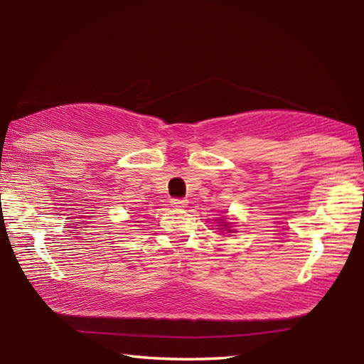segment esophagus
I'll return each instance as SVG.
<instances>
[{
  "label": "esophagus",
  "mask_w": 364,
  "mask_h": 364,
  "mask_svg": "<svg viewBox=\"0 0 364 364\" xmlns=\"http://www.w3.org/2000/svg\"><path fill=\"white\" fill-rule=\"evenodd\" d=\"M170 205H172L173 208H176V210H183V208H186L188 200H184V198H172V200H170Z\"/></svg>",
  "instance_id": "obj_1"
}]
</instances>
